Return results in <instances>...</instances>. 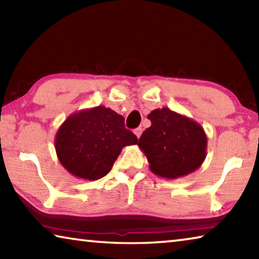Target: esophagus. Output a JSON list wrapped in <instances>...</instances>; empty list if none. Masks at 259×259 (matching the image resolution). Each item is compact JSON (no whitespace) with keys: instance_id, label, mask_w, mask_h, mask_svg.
Listing matches in <instances>:
<instances>
[{"instance_id":"esophagus-1","label":"esophagus","mask_w":259,"mask_h":259,"mask_svg":"<svg viewBox=\"0 0 259 259\" xmlns=\"http://www.w3.org/2000/svg\"><path fill=\"white\" fill-rule=\"evenodd\" d=\"M134 133H135V135H136V136H137V138H139V137H140V136H142V133H143V129H142V128H137V129H135V131H134Z\"/></svg>"}]
</instances>
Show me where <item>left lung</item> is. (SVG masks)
I'll return each mask as SVG.
<instances>
[{"instance_id": "8db88e82", "label": "left lung", "mask_w": 259, "mask_h": 259, "mask_svg": "<svg viewBox=\"0 0 259 259\" xmlns=\"http://www.w3.org/2000/svg\"><path fill=\"white\" fill-rule=\"evenodd\" d=\"M151 126L139 138L156 176L176 179L195 171L207 156V136L198 122L163 107L147 116Z\"/></svg>"}]
</instances>
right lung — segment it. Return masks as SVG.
<instances>
[{
    "instance_id": "1",
    "label": "right lung",
    "mask_w": 259,
    "mask_h": 259,
    "mask_svg": "<svg viewBox=\"0 0 259 259\" xmlns=\"http://www.w3.org/2000/svg\"><path fill=\"white\" fill-rule=\"evenodd\" d=\"M138 139L124 128V117L105 106L81 109L59 126L55 138L58 160L81 179L97 181L111 171L122 148Z\"/></svg>"
}]
</instances>
